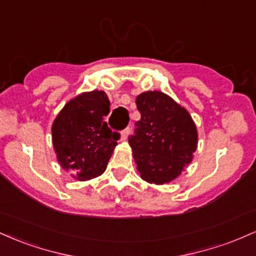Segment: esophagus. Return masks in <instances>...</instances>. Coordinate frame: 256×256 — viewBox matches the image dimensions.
<instances>
[{
	"label": "esophagus",
	"mask_w": 256,
	"mask_h": 256,
	"mask_svg": "<svg viewBox=\"0 0 256 256\" xmlns=\"http://www.w3.org/2000/svg\"><path fill=\"white\" fill-rule=\"evenodd\" d=\"M128 134H130V128H126L125 130L122 132V134H120V140H125L126 138L128 137Z\"/></svg>",
	"instance_id": "34e87169"
}]
</instances>
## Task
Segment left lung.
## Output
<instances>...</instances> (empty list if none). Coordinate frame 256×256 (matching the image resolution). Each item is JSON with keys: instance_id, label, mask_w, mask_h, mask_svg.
<instances>
[{"instance_id": "obj_1", "label": "left lung", "mask_w": 256, "mask_h": 256, "mask_svg": "<svg viewBox=\"0 0 256 256\" xmlns=\"http://www.w3.org/2000/svg\"><path fill=\"white\" fill-rule=\"evenodd\" d=\"M140 119L128 138L137 171L149 184L178 178L194 158L198 128L189 114L162 91H144L136 98Z\"/></svg>"}]
</instances>
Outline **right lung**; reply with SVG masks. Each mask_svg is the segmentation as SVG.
Instances as JSON below:
<instances>
[{"label": "right lung", "instance_id": "right-lung-1", "mask_svg": "<svg viewBox=\"0 0 256 256\" xmlns=\"http://www.w3.org/2000/svg\"><path fill=\"white\" fill-rule=\"evenodd\" d=\"M110 106L104 91L82 92L70 100L52 122L58 162L76 180H90L107 168L119 140V134L112 132L104 122Z\"/></svg>", "mask_w": 256, "mask_h": 256}]
</instances>
